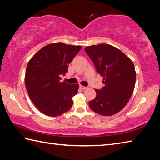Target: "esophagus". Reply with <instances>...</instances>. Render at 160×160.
<instances>
[{"label":"esophagus","instance_id":"obj_1","mask_svg":"<svg viewBox=\"0 0 160 160\" xmlns=\"http://www.w3.org/2000/svg\"><path fill=\"white\" fill-rule=\"evenodd\" d=\"M80 88L81 89H82V90H85V89H87V87H84V86H82V85H80Z\"/></svg>","mask_w":160,"mask_h":160}]
</instances>
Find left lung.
<instances>
[{
    "label": "left lung",
    "instance_id": "obj_1",
    "mask_svg": "<svg viewBox=\"0 0 160 160\" xmlns=\"http://www.w3.org/2000/svg\"><path fill=\"white\" fill-rule=\"evenodd\" d=\"M84 50L103 77L104 84L101 89H96V97L89 101V107L104 116L118 113L134 90L136 73L133 63L120 49L108 44L89 46Z\"/></svg>",
    "mask_w": 160,
    "mask_h": 160
}]
</instances>
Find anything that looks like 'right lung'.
Here are the masks:
<instances>
[{"instance_id":"1","label":"right lung","mask_w":160,"mask_h":160,"mask_svg":"<svg viewBox=\"0 0 160 160\" xmlns=\"http://www.w3.org/2000/svg\"><path fill=\"white\" fill-rule=\"evenodd\" d=\"M82 48L64 43H52L39 50L29 61L25 71L27 91L38 110L55 117L69 111L71 98L79 85L60 82L68 66Z\"/></svg>"}]
</instances>
